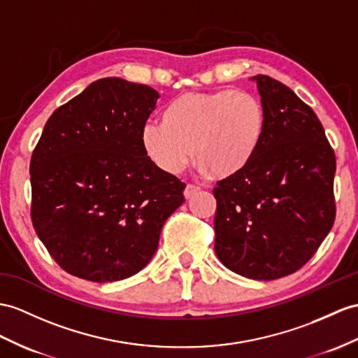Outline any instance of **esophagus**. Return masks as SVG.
Returning a JSON list of instances; mask_svg holds the SVG:
<instances>
[{"label":"esophagus","mask_w":358,"mask_h":358,"mask_svg":"<svg viewBox=\"0 0 358 358\" xmlns=\"http://www.w3.org/2000/svg\"><path fill=\"white\" fill-rule=\"evenodd\" d=\"M199 191H200V187L193 185V184H188L185 187V189H184V196H185V199H191L196 193H199Z\"/></svg>","instance_id":"esophagus-1"}]
</instances>
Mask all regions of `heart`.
I'll return each mask as SVG.
<instances>
[{
  "label": "heart",
  "mask_w": 358,
  "mask_h": 358,
  "mask_svg": "<svg viewBox=\"0 0 358 358\" xmlns=\"http://www.w3.org/2000/svg\"><path fill=\"white\" fill-rule=\"evenodd\" d=\"M267 113L255 95L223 88L184 94L161 110V124L139 135L144 155L167 174H179L191 158L203 173L234 178L255 159L264 143Z\"/></svg>",
  "instance_id": "heart-1"
}]
</instances>
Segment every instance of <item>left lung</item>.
<instances>
[{
	"instance_id": "1",
	"label": "left lung",
	"mask_w": 358,
	"mask_h": 358,
	"mask_svg": "<svg viewBox=\"0 0 358 358\" xmlns=\"http://www.w3.org/2000/svg\"><path fill=\"white\" fill-rule=\"evenodd\" d=\"M267 113L264 143L249 167L217 182L215 255L249 280L299 270L333 228L336 156L319 118L289 86L250 77Z\"/></svg>"
}]
</instances>
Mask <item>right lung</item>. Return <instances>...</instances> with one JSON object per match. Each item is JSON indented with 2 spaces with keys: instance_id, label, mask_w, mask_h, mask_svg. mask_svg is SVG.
<instances>
[{
  "instance_id": "right-lung-1",
  "label": "right lung",
  "mask_w": 358,
  "mask_h": 358,
  "mask_svg": "<svg viewBox=\"0 0 358 358\" xmlns=\"http://www.w3.org/2000/svg\"><path fill=\"white\" fill-rule=\"evenodd\" d=\"M158 91L106 77L53 112L30 161L31 222L65 272L92 282L150 263L185 184L143 152Z\"/></svg>"
}]
</instances>
